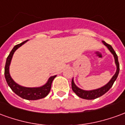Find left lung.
Returning a JSON list of instances; mask_svg holds the SVG:
<instances>
[{
	"label": "left lung",
	"mask_w": 125,
	"mask_h": 125,
	"mask_svg": "<svg viewBox=\"0 0 125 125\" xmlns=\"http://www.w3.org/2000/svg\"><path fill=\"white\" fill-rule=\"evenodd\" d=\"M102 43L104 44L107 47L108 49L110 50V52L112 53L114 55L115 57V60L116 65V72L115 74L113 76L112 79L110 80L109 82L107 84H106L104 86L96 90H89V91H86V90H83L79 88L78 87H77L76 86V84H74L73 82V80L72 79V88L73 92H75L77 96H78L79 97H80L83 99H86V100H93L95 98H97L98 97L101 96L103 94H104L106 92H107L111 87L113 86L114 82L115 81L117 77H118V73H119V70H120V68H119V63H118V56L116 53V52H115V50L113 49L112 46L109 45V44L106 43L105 41H102Z\"/></svg>",
	"instance_id": "1"
}]
</instances>
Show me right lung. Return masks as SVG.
<instances>
[{"label":"right lung","instance_id":"add662e5","mask_svg":"<svg viewBox=\"0 0 125 125\" xmlns=\"http://www.w3.org/2000/svg\"><path fill=\"white\" fill-rule=\"evenodd\" d=\"M27 41L28 40H26L23 41V43L15 45L13 47V49L11 50L6 61V64L4 67V76H5V79L8 85L15 94H17L18 96H19L24 99L34 100H38L45 98L48 95L51 90L52 82L53 80V79L56 77V76H52L51 78H49V80L47 81L46 84L43 86L39 87V88H26V87L21 86L15 82L14 80L11 78L9 73V65L13 53L19 47L21 46Z\"/></svg>","mask_w":125,"mask_h":125}]
</instances>
